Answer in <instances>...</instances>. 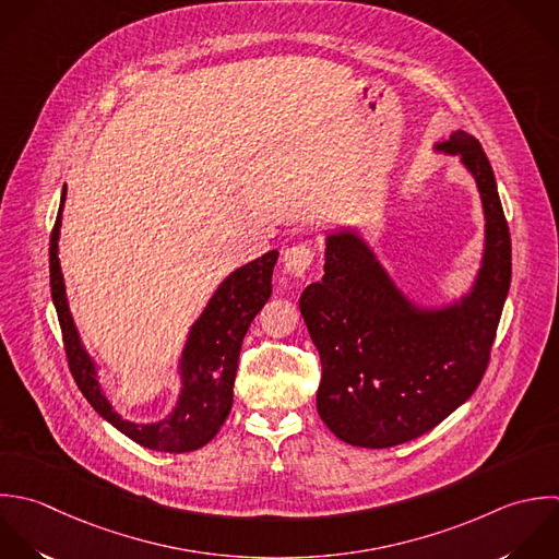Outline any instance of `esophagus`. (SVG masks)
I'll return each instance as SVG.
<instances>
[{"instance_id": "1", "label": "esophagus", "mask_w": 559, "mask_h": 559, "mask_svg": "<svg viewBox=\"0 0 559 559\" xmlns=\"http://www.w3.org/2000/svg\"><path fill=\"white\" fill-rule=\"evenodd\" d=\"M283 263H285V270H287L292 276H305L307 270H309L311 263H313V252H311V248L305 246V243L292 246V248L285 250Z\"/></svg>"}]
</instances>
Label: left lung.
I'll use <instances>...</instances> for the list:
<instances>
[{"label":"left lung","instance_id":"8db88e82","mask_svg":"<svg viewBox=\"0 0 559 559\" xmlns=\"http://www.w3.org/2000/svg\"><path fill=\"white\" fill-rule=\"evenodd\" d=\"M457 156L484 209L473 283L444 302L409 296L357 226L324 235V276L300 296L322 361L318 414L346 444L390 449L438 427L477 390L512 281V241L481 143L453 130L433 145Z\"/></svg>","mask_w":559,"mask_h":559}]
</instances>
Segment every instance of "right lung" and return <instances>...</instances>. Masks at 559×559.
<instances>
[{
    "instance_id": "right-lung-1",
    "label": "right lung",
    "mask_w": 559,
    "mask_h": 559,
    "mask_svg": "<svg viewBox=\"0 0 559 559\" xmlns=\"http://www.w3.org/2000/svg\"><path fill=\"white\" fill-rule=\"evenodd\" d=\"M67 185L62 187L60 209L49 239V285L51 300L60 320L64 350L71 374L91 407L132 442L158 453H189L215 438L233 407V385L241 342L272 296V272L278 250L230 272L213 292L202 313L189 326L187 340L176 361L180 390L174 407L158 420H126L108 401L99 383V366L86 350L73 322L67 285L58 259V239Z\"/></svg>"
}]
</instances>
